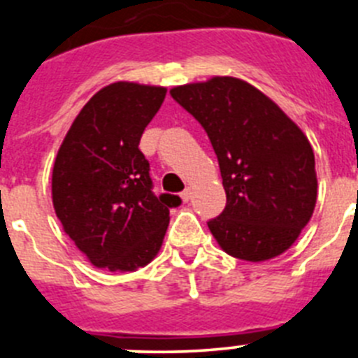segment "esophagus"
Here are the masks:
<instances>
[{"mask_svg":"<svg viewBox=\"0 0 358 358\" xmlns=\"http://www.w3.org/2000/svg\"><path fill=\"white\" fill-rule=\"evenodd\" d=\"M181 197H182V201L188 202L189 199H192V188H186L185 192H182V194H181Z\"/></svg>","mask_w":358,"mask_h":358,"instance_id":"1","label":"esophagus"}]
</instances>
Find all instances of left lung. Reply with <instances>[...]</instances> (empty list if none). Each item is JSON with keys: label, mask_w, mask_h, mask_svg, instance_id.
I'll use <instances>...</instances> for the list:
<instances>
[{"label": "left lung", "mask_w": 358, "mask_h": 358, "mask_svg": "<svg viewBox=\"0 0 358 358\" xmlns=\"http://www.w3.org/2000/svg\"><path fill=\"white\" fill-rule=\"evenodd\" d=\"M206 131L226 208L208 227L227 255L264 262L296 242L317 199L314 150L301 129L262 91L233 77L170 91Z\"/></svg>", "instance_id": "1"}]
</instances>
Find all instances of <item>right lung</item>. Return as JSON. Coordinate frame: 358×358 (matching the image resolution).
Listing matches in <instances>:
<instances>
[{"label":"right lung","instance_id":"add662e5","mask_svg":"<svg viewBox=\"0 0 358 358\" xmlns=\"http://www.w3.org/2000/svg\"><path fill=\"white\" fill-rule=\"evenodd\" d=\"M166 96L164 87L116 82L82 107L52 176L62 227L98 268L136 271L157 255L181 197L152 192L140 140Z\"/></svg>","mask_w":358,"mask_h":358}]
</instances>
